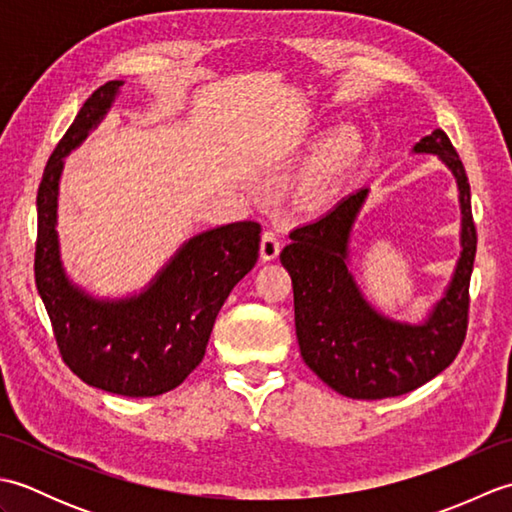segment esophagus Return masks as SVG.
Instances as JSON below:
<instances>
[{
    "mask_svg": "<svg viewBox=\"0 0 512 512\" xmlns=\"http://www.w3.org/2000/svg\"><path fill=\"white\" fill-rule=\"evenodd\" d=\"M279 250H281L279 235L273 231V228H266L262 235V244H259V253H262V259L264 262H273V259H277Z\"/></svg>",
    "mask_w": 512,
    "mask_h": 512,
    "instance_id": "1",
    "label": "esophagus"
}]
</instances>
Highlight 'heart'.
I'll list each match as a JSON object with an SVG mask.
<instances>
[{
    "label": "heart",
    "instance_id": "heart-1",
    "mask_svg": "<svg viewBox=\"0 0 512 512\" xmlns=\"http://www.w3.org/2000/svg\"><path fill=\"white\" fill-rule=\"evenodd\" d=\"M358 151V136L354 129L343 127L319 145L306 173L308 191H321Z\"/></svg>",
    "mask_w": 512,
    "mask_h": 512
}]
</instances>
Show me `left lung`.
I'll return each mask as SVG.
<instances>
[{"label": "left lung", "mask_w": 512, "mask_h": 512, "mask_svg": "<svg viewBox=\"0 0 512 512\" xmlns=\"http://www.w3.org/2000/svg\"><path fill=\"white\" fill-rule=\"evenodd\" d=\"M436 154L453 171L462 206V255L451 286L422 325L396 323L369 306L347 270V242L367 189L347 195L330 213L290 233L281 264L295 295V328L303 361L325 385L356 400L409 394L447 369L469 328V286L477 233L471 187L458 151L442 129L413 147Z\"/></svg>", "instance_id": "obj_1"}]
</instances>
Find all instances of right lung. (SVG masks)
I'll use <instances>...</instances> for the list:
<instances>
[{"label": "right lung", "mask_w": 512, "mask_h": 512, "mask_svg": "<svg viewBox=\"0 0 512 512\" xmlns=\"http://www.w3.org/2000/svg\"><path fill=\"white\" fill-rule=\"evenodd\" d=\"M121 85L110 81L92 92L43 169L35 281L63 363L92 387L147 398L176 389L200 365L217 312L257 262L262 226L235 222L195 235L132 299L96 301L74 288L61 268L54 231L63 156L110 110Z\"/></svg>", "instance_id": "1"}]
</instances>
